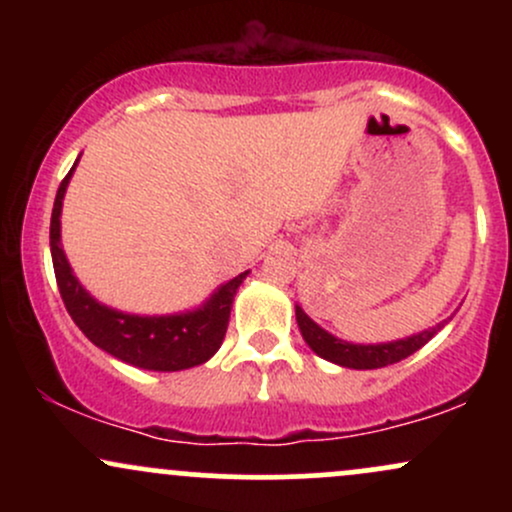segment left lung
I'll list each match as a JSON object with an SVG mask.
<instances>
[{"label":"left lung","mask_w":512,"mask_h":512,"mask_svg":"<svg viewBox=\"0 0 512 512\" xmlns=\"http://www.w3.org/2000/svg\"><path fill=\"white\" fill-rule=\"evenodd\" d=\"M296 320H298V327H301L305 344H308L317 356L325 358V361L337 363V366L356 368V370L385 368V366H392V363L402 361V358L411 356L414 351H419L421 346L428 344V339H433V334L445 325V322H440V325L431 327V330L411 334V337L397 339V342L351 344V342H344V339H337L327 330H322L317 322H313L303 313L301 305H296Z\"/></svg>","instance_id":"1"}]
</instances>
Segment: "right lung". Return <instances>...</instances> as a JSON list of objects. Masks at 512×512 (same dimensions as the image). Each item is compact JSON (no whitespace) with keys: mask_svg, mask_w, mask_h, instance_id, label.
Returning <instances> with one entry per match:
<instances>
[{"mask_svg":"<svg viewBox=\"0 0 512 512\" xmlns=\"http://www.w3.org/2000/svg\"><path fill=\"white\" fill-rule=\"evenodd\" d=\"M76 163H79V158H76ZM76 163L67 173V178L60 182L50 219L52 267H55L64 308L72 315L76 327L98 349L108 351L110 356L120 358L129 366L170 373V370H185L207 363L219 351L223 337H226L233 296H236L238 286L243 284L248 272L233 276L231 281L219 286L211 293L209 301L199 308L178 315H129L98 303L79 284L60 243L62 199Z\"/></svg>","mask_w":512,"mask_h":512,"instance_id":"obj_1","label":"right lung"}]
</instances>
